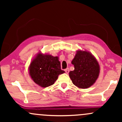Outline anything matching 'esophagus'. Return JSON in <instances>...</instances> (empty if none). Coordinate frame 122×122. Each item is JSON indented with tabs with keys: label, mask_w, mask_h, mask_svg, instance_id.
Instances as JSON below:
<instances>
[{
	"label": "esophagus",
	"mask_w": 122,
	"mask_h": 122,
	"mask_svg": "<svg viewBox=\"0 0 122 122\" xmlns=\"http://www.w3.org/2000/svg\"><path fill=\"white\" fill-rule=\"evenodd\" d=\"M65 72H66V73H69V68H66V69H65Z\"/></svg>",
	"instance_id": "1"
}]
</instances>
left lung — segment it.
I'll use <instances>...</instances> for the list:
<instances>
[{
	"mask_svg": "<svg viewBox=\"0 0 122 122\" xmlns=\"http://www.w3.org/2000/svg\"><path fill=\"white\" fill-rule=\"evenodd\" d=\"M72 64L75 70L69 74L74 85L85 89L95 83L99 76L100 67L97 60L90 53L78 50Z\"/></svg>",
	"mask_w": 122,
	"mask_h": 122,
	"instance_id": "left-lung-1",
	"label": "left lung"
}]
</instances>
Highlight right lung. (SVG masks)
<instances>
[{"label":"right lung","mask_w":122,"mask_h":122,"mask_svg":"<svg viewBox=\"0 0 122 122\" xmlns=\"http://www.w3.org/2000/svg\"><path fill=\"white\" fill-rule=\"evenodd\" d=\"M65 71L61 69L58 57L38 53L31 62L29 73L33 80L42 87L54 84L59 75Z\"/></svg>","instance_id":"right-lung-1"}]
</instances>
